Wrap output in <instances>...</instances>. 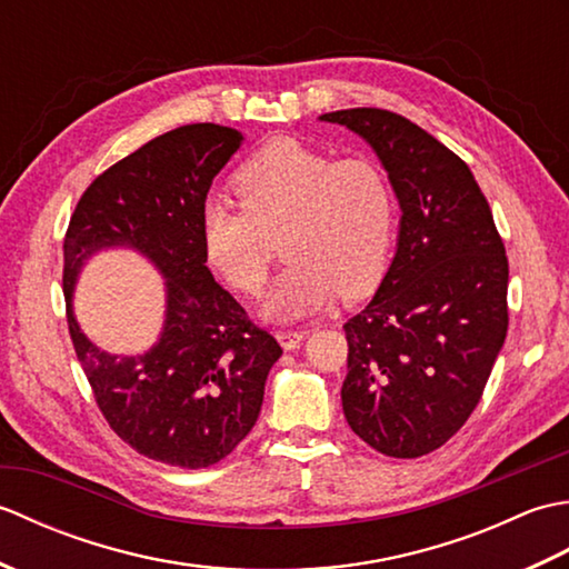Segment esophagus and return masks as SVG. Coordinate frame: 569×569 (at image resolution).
<instances>
[{"label":"esophagus","mask_w":569,"mask_h":569,"mask_svg":"<svg viewBox=\"0 0 569 569\" xmlns=\"http://www.w3.org/2000/svg\"><path fill=\"white\" fill-rule=\"evenodd\" d=\"M306 335L308 332H303V330H278L276 340L281 342L283 349H296V347H300V342L306 340Z\"/></svg>","instance_id":"1"}]
</instances>
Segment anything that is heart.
Segmentation results:
<instances>
[{"mask_svg":"<svg viewBox=\"0 0 569 569\" xmlns=\"http://www.w3.org/2000/svg\"><path fill=\"white\" fill-rule=\"evenodd\" d=\"M241 208L208 200L200 247L210 269L241 296H259L281 234L283 273L263 316L291 322L340 293L355 300L379 286L391 263L398 202L389 176L369 159L332 161L298 139H271L232 176Z\"/></svg>","mask_w":569,"mask_h":569,"instance_id":"b5f03b06","label":"heart"}]
</instances>
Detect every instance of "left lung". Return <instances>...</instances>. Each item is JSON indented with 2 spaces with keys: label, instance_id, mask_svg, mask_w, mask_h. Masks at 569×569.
I'll return each instance as SVG.
<instances>
[{
  "label": "left lung",
  "instance_id": "8db88e82",
  "mask_svg": "<svg viewBox=\"0 0 569 569\" xmlns=\"http://www.w3.org/2000/svg\"><path fill=\"white\" fill-rule=\"evenodd\" d=\"M320 119L369 141L403 210L379 291L345 322V418L377 452L422 457L485 393L509 330V259L469 166L426 129L377 107Z\"/></svg>",
  "mask_w": 569,
  "mask_h": 569
}]
</instances>
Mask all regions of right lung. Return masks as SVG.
Masks as SVG:
<instances>
[{"instance_id":"obj_1","label":"right lung","mask_w":569,"mask_h":569,"mask_svg":"<svg viewBox=\"0 0 569 569\" xmlns=\"http://www.w3.org/2000/svg\"><path fill=\"white\" fill-rule=\"evenodd\" d=\"M239 143L237 129L210 122L151 139L92 180L63 239L68 330L98 408L139 455L183 469L217 465L247 438L283 355L214 281L200 247L204 198ZM107 246L141 250L167 278L162 337L137 358L102 353L71 316L83 259Z\"/></svg>"}]
</instances>
